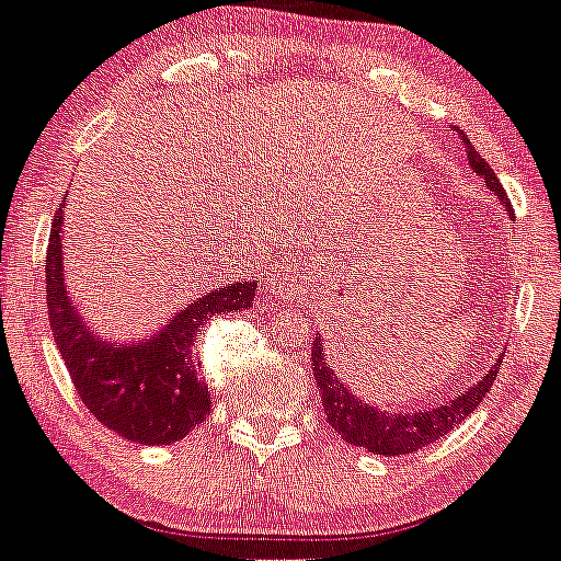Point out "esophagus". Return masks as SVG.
<instances>
[{"label":"esophagus","mask_w":561,"mask_h":561,"mask_svg":"<svg viewBox=\"0 0 561 561\" xmlns=\"http://www.w3.org/2000/svg\"><path fill=\"white\" fill-rule=\"evenodd\" d=\"M291 286H294V273L286 267L273 270V275L267 278L270 294H275V297H286V294L291 291Z\"/></svg>","instance_id":"esophagus-1"}]
</instances>
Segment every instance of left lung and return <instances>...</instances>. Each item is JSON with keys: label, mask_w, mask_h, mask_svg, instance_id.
I'll return each mask as SVG.
<instances>
[{"label": "left lung", "mask_w": 561, "mask_h": 561, "mask_svg": "<svg viewBox=\"0 0 561 561\" xmlns=\"http://www.w3.org/2000/svg\"><path fill=\"white\" fill-rule=\"evenodd\" d=\"M455 134L460 136L462 147H466L468 165L473 168L476 176L484 179L486 190L497 197L500 206L508 214V219L516 221L508 195H505L503 186H500L490 162L484 160V154L476 152L471 138L462 134V130L455 128ZM500 364H503V358H497L495 364H492V369L486 371L479 382H473L471 388L457 393L451 401H438L431 403V407L401 409V412H396V409L377 407V403L364 401L360 396H355L353 390L342 382L340 375H334V369L329 366L323 336L316 334V340H312V377H316L318 393H321L327 423L340 433L342 442L355 444V447L369 449L382 457L412 455V451H420L427 447V444L447 436L451 427L460 425L462 420L484 401L492 382H495Z\"/></svg>", "instance_id": "obj_1"}]
</instances>
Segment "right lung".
Segmentation results:
<instances>
[{"instance_id":"1","label":"right lung","mask_w":561,"mask_h":561,"mask_svg":"<svg viewBox=\"0 0 561 561\" xmlns=\"http://www.w3.org/2000/svg\"><path fill=\"white\" fill-rule=\"evenodd\" d=\"M64 206L47 243V312L77 393L95 420L128 442L162 447L190 436L210 412V393L195 355V336L214 316L254 305L256 280H234L173 312L158 331L106 340L77 310L66 288Z\"/></svg>"}]
</instances>
